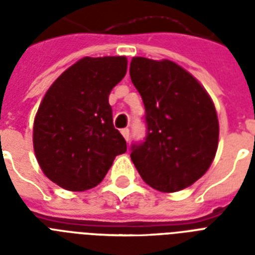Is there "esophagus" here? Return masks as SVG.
Listing matches in <instances>:
<instances>
[{
  "mask_svg": "<svg viewBox=\"0 0 255 255\" xmlns=\"http://www.w3.org/2000/svg\"><path fill=\"white\" fill-rule=\"evenodd\" d=\"M122 135H123V137L126 140H129V129H128V128H123V129H122Z\"/></svg>",
  "mask_w": 255,
  "mask_h": 255,
  "instance_id": "34e87169",
  "label": "esophagus"
}]
</instances>
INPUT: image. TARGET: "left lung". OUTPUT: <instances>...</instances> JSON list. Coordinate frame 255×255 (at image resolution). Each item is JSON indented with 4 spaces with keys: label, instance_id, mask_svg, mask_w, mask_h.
<instances>
[{
    "label": "left lung",
    "instance_id": "8db88e82",
    "mask_svg": "<svg viewBox=\"0 0 255 255\" xmlns=\"http://www.w3.org/2000/svg\"><path fill=\"white\" fill-rule=\"evenodd\" d=\"M129 75L145 108L147 133L131 145L144 181L177 192L204 176L218 145V119L208 92L172 61L132 58Z\"/></svg>",
    "mask_w": 255,
    "mask_h": 255
}]
</instances>
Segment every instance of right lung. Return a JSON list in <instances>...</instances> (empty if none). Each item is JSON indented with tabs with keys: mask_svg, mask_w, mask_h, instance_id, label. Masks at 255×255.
I'll return each mask as SVG.
<instances>
[{
	"mask_svg": "<svg viewBox=\"0 0 255 255\" xmlns=\"http://www.w3.org/2000/svg\"><path fill=\"white\" fill-rule=\"evenodd\" d=\"M126 73V57H86L46 92L34 120V152L43 173L63 189L96 186L127 151L108 103Z\"/></svg>",
	"mask_w": 255,
	"mask_h": 255,
	"instance_id": "obj_1",
	"label": "right lung"
}]
</instances>
